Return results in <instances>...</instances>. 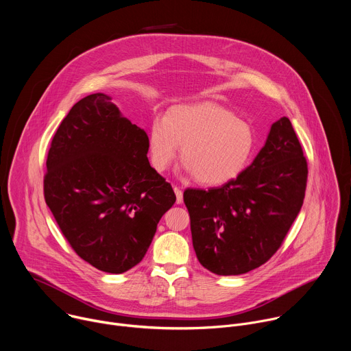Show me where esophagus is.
<instances>
[{
	"label": "esophagus",
	"instance_id": "obj_1",
	"mask_svg": "<svg viewBox=\"0 0 351 351\" xmlns=\"http://www.w3.org/2000/svg\"><path fill=\"white\" fill-rule=\"evenodd\" d=\"M173 191L176 194V204H182L183 203V191L179 187H173Z\"/></svg>",
	"mask_w": 351,
	"mask_h": 351
}]
</instances>
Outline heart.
I'll list each match as a JSON object with an SVG mask.
<instances>
[{"mask_svg":"<svg viewBox=\"0 0 351 351\" xmlns=\"http://www.w3.org/2000/svg\"><path fill=\"white\" fill-rule=\"evenodd\" d=\"M254 143L252 126L211 103L169 108L164 119L152 121L147 137L156 171L168 169L182 145V171L207 186L223 184L240 175L252 158Z\"/></svg>","mask_w":351,"mask_h":351,"instance_id":"1","label":"heart"}]
</instances>
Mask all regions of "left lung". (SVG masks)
<instances>
[{
    "label": "left lung",
    "instance_id": "left-lung-1",
    "mask_svg": "<svg viewBox=\"0 0 351 351\" xmlns=\"http://www.w3.org/2000/svg\"><path fill=\"white\" fill-rule=\"evenodd\" d=\"M307 173L303 148L283 117L236 179L210 190L187 189L183 199L199 264L223 276L265 264L302 210Z\"/></svg>",
    "mask_w": 351,
    "mask_h": 351
}]
</instances>
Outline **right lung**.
<instances>
[{
	"label": "right lung",
	"instance_id": "obj_1",
	"mask_svg": "<svg viewBox=\"0 0 351 351\" xmlns=\"http://www.w3.org/2000/svg\"><path fill=\"white\" fill-rule=\"evenodd\" d=\"M147 137L95 93L72 107L49 147L45 203L76 254L103 272L137 265L176 202L148 162Z\"/></svg>",
	"mask_w": 351,
	"mask_h": 351
}]
</instances>
